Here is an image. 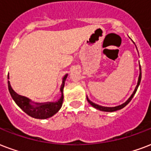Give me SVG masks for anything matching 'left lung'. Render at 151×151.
Returning a JSON list of instances; mask_svg holds the SVG:
<instances>
[{
  "label": "left lung",
  "mask_w": 151,
  "mask_h": 151,
  "mask_svg": "<svg viewBox=\"0 0 151 151\" xmlns=\"http://www.w3.org/2000/svg\"><path fill=\"white\" fill-rule=\"evenodd\" d=\"M139 70H140L139 76L138 84H137L136 87H135V89H134V91L133 92V93H132V96H130V98L128 99V100H127V101L125 103H124L123 104H121V105H119V106L112 107V108H109V107H103V106H101V105H98V104H94L93 102H92V101H90L88 98H87V101H88V102L92 106L94 107L95 109H99V110H101V111H117V110H119V109H122L123 108H124V107L126 106L127 104L129 103L130 101H132V98H133V96H134V95L135 94V93H136L137 89H138V87H139V86L140 81H141V78H142V73H141V65H139Z\"/></svg>",
  "instance_id": "8db88e82"
}]
</instances>
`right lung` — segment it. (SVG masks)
Instances as JSON below:
<instances>
[{"mask_svg":"<svg viewBox=\"0 0 151 151\" xmlns=\"http://www.w3.org/2000/svg\"><path fill=\"white\" fill-rule=\"evenodd\" d=\"M66 78H67V74L63 78V84L61 86L60 90L62 93L61 98L57 102H50L47 104L36 103L35 104H32V101L29 99L24 96H19L15 93L10 86L9 81H8V86H9V93L11 94L12 99L25 113L35 119H47L49 117L54 116L55 113H57L63 105V88L65 86V81ZM8 79H9V74H8Z\"/></svg>","mask_w":151,"mask_h":151,"instance_id":"obj_1","label":"right lung"}]
</instances>
